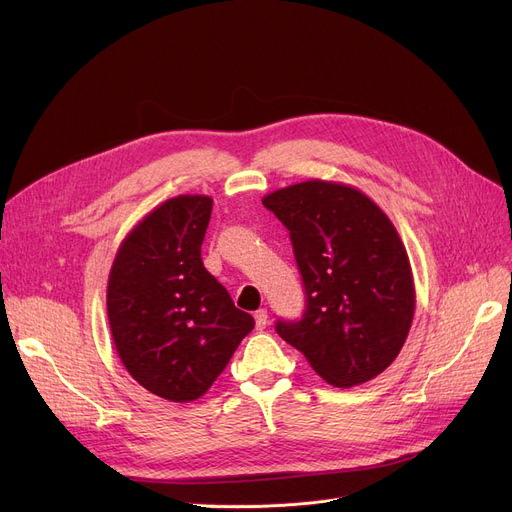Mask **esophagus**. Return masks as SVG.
<instances>
[{
    "label": "esophagus",
    "mask_w": 512,
    "mask_h": 512,
    "mask_svg": "<svg viewBox=\"0 0 512 512\" xmlns=\"http://www.w3.org/2000/svg\"><path fill=\"white\" fill-rule=\"evenodd\" d=\"M254 319H256V329H258V331H264L266 325H269V312H266L264 308H260V310H256Z\"/></svg>",
    "instance_id": "obj_1"
}]
</instances>
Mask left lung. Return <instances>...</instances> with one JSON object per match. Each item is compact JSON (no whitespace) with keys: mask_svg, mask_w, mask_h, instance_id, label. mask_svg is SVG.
<instances>
[{"mask_svg":"<svg viewBox=\"0 0 512 512\" xmlns=\"http://www.w3.org/2000/svg\"><path fill=\"white\" fill-rule=\"evenodd\" d=\"M287 227L306 289L300 321L277 333L335 387L381 375L415 316V281L387 214L352 185L310 179L262 198Z\"/></svg>","mask_w":512,"mask_h":512,"instance_id":"left-lung-1","label":"left lung"}]
</instances>
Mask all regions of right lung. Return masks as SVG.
Masks as SVG:
<instances>
[{"mask_svg": "<svg viewBox=\"0 0 512 512\" xmlns=\"http://www.w3.org/2000/svg\"><path fill=\"white\" fill-rule=\"evenodd\" d=\"M212 198L162 202L120 243L108 277V321L120 362L148 392L191 402L225 371L252 314L202 262Z\"/></svg>", "mask_w": 512, "mask_h": 512, "instance_id": "obj_1", "label": "right lung"}]
</instances>
